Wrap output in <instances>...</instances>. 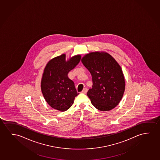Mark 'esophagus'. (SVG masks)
<instances>
[{
  "mask_svg": "<svg viewBox=\"0 0 160 160\" xmlns=\"http://www.w3.org/2000/svg\"><path fill=\"white\" fill-rule=\"evenodd\" d=\"M87 92H88V89H87V88H84V89H83V90L82 91V92L83 93V94H86V93Z\"/></svg>",
  "mask_w": 160,
  "mask_h": 160,
  "instance_id": "34e87169",
  "label": "esophagus"
}]
</instances>
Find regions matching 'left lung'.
Listing matches in <instances>:
<instances>
[{"label": "left lung", "mask_w": 160, "mask_h": 160, "mask_svg": "<svg viewBox=\"0 0 160 160\" xmlns=\"http://www.w3.org/2000/svg\"><path fill=\"white\" fill-rule=\"evenodd\" d=\"M82 62L92 76V88L87 95L93 106L102 111L115 108L121 100L125 81L121 68L106 52H95L87 54Z\"/></svg>", "instance_id": "1"}]
</instances>
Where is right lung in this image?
<instances>
[{"label": "right lung", "mask_w": 160, "mask_h": 160, "mask_svg": "<svg viewBox=\"0 0 160 160\" xmlns=\"http://www.w3.org/2000/svg\"><path fill=\"white\" fill-rule=\"evenodd\" d=\"M81 60V56H73L66 61L65 54L52 59L44 70L41 89L48 104L53 108L65 111L73 104L78 95L74 83L68 74Z\"/></svg>", "instance_id": "1"}]
</instances>
